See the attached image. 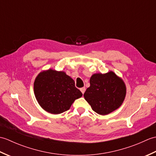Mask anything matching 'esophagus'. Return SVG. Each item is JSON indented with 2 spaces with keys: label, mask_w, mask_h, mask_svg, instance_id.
<instances>
[{
  "label": "esophagus",
  "mask_w": 156,
  "mask_h": 156,
  "mask_svg": "<svg viewBox=\"0 0 156 156\" xmlns=\"http://www.w3.org/2000/svg\"><path fill=\"white\" fill-rule=\"evenodd\" d=\"M85 90H86V88H85V87H82V88H80V91L82 92V94H84V93Z\"/></svg>",
  "instance_id": "1"
}]
</instances>
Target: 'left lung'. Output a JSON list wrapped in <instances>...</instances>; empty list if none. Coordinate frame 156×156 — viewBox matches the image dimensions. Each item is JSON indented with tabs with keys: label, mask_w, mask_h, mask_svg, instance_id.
<instances>
[{
	"label": "left lung",
	"mask_w": 156,
	"mask_h": 156,
	"mask_svg": "<svg viewBox=\"0 0 156 156\" xmlns=\"http://www.w3.org/2000/svg\"><path fill=\"white\" fill-rule=\"evenodd\" d=\"M90 84L84 97L92 110L99 115H106L117 110L125 100L126 85L112 71L92 74Z\"/></svg>",
	"instance_id": "left-lung-1"
}]
</instances>
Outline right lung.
<instances>
[{"label":"right lung","mask_w":156,"mask_h":156,"mask_svg":"<svg viewBox=\"0 0 156 156\" xmlns=\"http://www.w3.org/2000/svg\"><path fill=\"white\" fill-rule=\"evenodd\" d=\"M34 90L36 100L49 113L58 115L68 111L82 92L74 80L64 71L51 68L41 71L35 78Z\"/></svg>","instance_id":"1"}]
</instances>
